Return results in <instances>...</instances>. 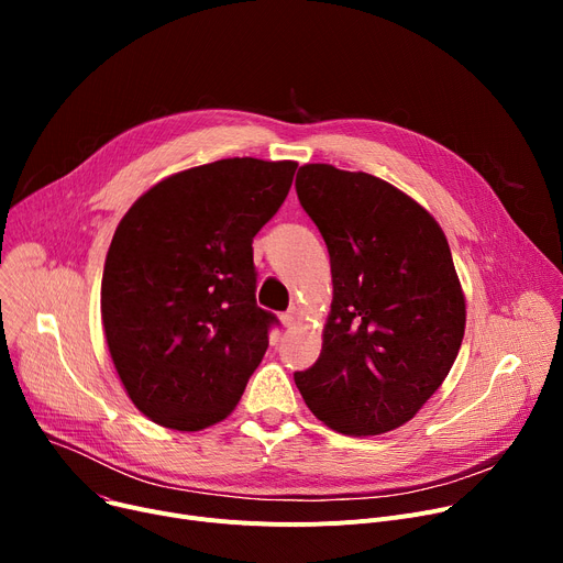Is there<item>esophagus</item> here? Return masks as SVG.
<instances>
[{"mask_svg": "<svg viewBox=\"0 0 563 563\" xmlns=\"http://www.w3.org/2000/svg\"><path fill=\"white\" fill-rule=\"evenodd\" d=\"M297 319H299V310L294 308V306H291L287 312H283V314H280L283 327H287V329H289V327H294V323H297Z\"/></svg>", "mask_w": 563, "mask_h": 563, "instance_id": "1", "label": "esophagus"}]
</instances>
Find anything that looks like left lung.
Here are the masks:
<instances>
[{"label":"left lung","instance_id":"left-lung-1","mask_svg":"<svg viewBox=\"0 0 563 563\" xmlns=\"http://www.w3.org/2000/svg\"><path fill=\"white\" fill-rule=\"evenodd\" d=\"M297 196L327 242L333 303L317 363L294 380L331 429L393 431L440 388L461 349L465 299L445 232L369 173L306 164Z\"/></svg>","mask_w":563,"mask_h":563}]
</instances>
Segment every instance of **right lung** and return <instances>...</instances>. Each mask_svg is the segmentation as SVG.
Masks as SVG:
<instances>
[{
  "label": "right lung",
  "mask_w": 563,
  "mask_h": 563,
  "mask_svg": "<svg viewBox=\"0 0 563 563\" xmlns=\"http://www.w3.org/2000/svg\"><path fill=\"white\" fill-rule=\"evenodd\" d=\"M297 162L219 159L145 191L118 223L102 272L111 361L153 422L225 420L260 365L274 312L255 301L253 236L287 198Z\"/></svg>",
  "instance_id": "right-lung-1"
}]
</instances>
